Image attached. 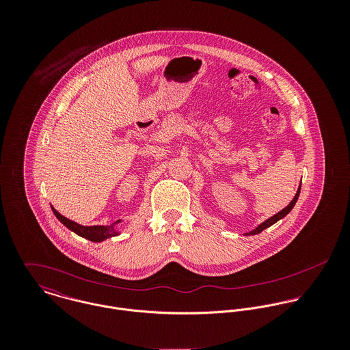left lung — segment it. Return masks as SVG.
<instances>
[{
  "label": "left lung",
  "mask_w": 350,
  "mask_h": 350,
  "mask_svg": "<svg viewBox=\"0 0 350 350\" xmlns=\"http://www.w3.org/2000/svg\"><path fill=\"white\" fill-rule=\"evenodd\" d=\"M299 193H300V186L299 189H298V191H297V194H295V197H294V200L290 202V204L287 206V207H284L282 211H279L278 214H275L273 217H271V218H268L265 222H262L261 225H258L254 230H252L250 233H247V236H253V234H257V233H260V232H262L264 229H267V228H269L271 225H273L275 222H278L279 219H282L283 217H286L291 210H293V207L295 206V203H297V200L299 198Z\"/></svg>",
  "instance_id": "obj_1"
}]
</instances>
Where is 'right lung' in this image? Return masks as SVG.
<instances>
[{
    "instance_id": "obj_1",
    "label": "right lung",
    "mask_w": 350,
    "mask_h": 350,
    "mask_svg": "<svg viewBox=\"0 0 350 350\" xmlns=\"http://www.w3.org/2000/svg\"><path fill=\"white\" fill-rule=\"evenodd\" d=\"M52 211L53 214L56 215V218L64 225L67 226L70 230H72L74 233H77L78 236L81 237H85L90 241H94V243H98V241H103L109 237H113V236H117L118 233L114 230V225L118 222H114L113 225L110 226H82L66 217H63L60 213H57L53 207H52Z\"/></svg>"
}]
</instances>
